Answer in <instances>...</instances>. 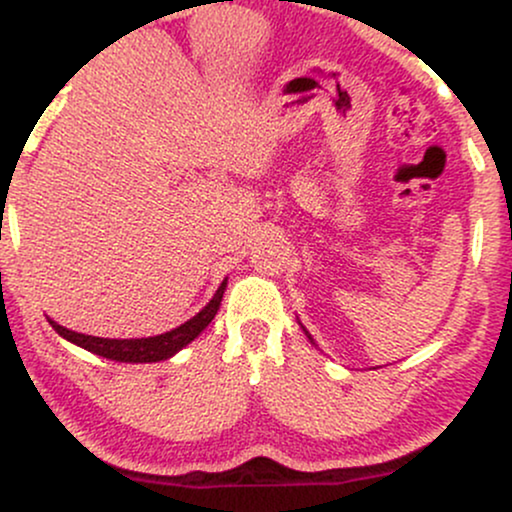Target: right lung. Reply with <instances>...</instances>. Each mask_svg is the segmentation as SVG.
<instances>
[{
    "label": "right lung",
    "mask_w": 512,
    "mask_h": 512,
    "mask_svg": "<svg viewBox=\"0 0 512 512\" xmlns=\"http://www.w3.org/2000/svg\"><path fill=\"white\" fill-rule=\"evenodd\" d=\"M224 288L226 281L221 283L219 291L214 293V298L209 300L207 307L202 312H197L193 319H188L186 324H181L178 329L166 331V334L159 336H150V338H100V336H85L78 334V331H69L64 326L52 322V329L57 331L59 336H64L66 341L76 343V346L90 350V353L107 357V360H116V362H159L166 360L181 350L183 346H188L193 338L200 334L205 326L212 322L214 315H217L221 298H224Z\"/></svg>",
    "instance_id": "right-lung-1"
}]
</instances>
